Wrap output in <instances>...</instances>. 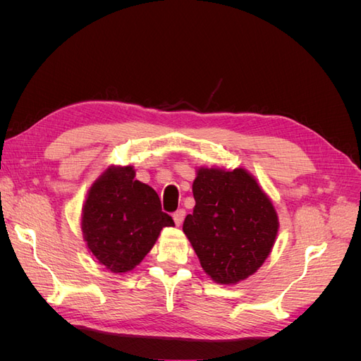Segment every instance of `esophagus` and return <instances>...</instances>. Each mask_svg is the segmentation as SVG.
Returning a JSON list of instances; mask_svg holds the SVG:
<instances>
[{
  "label": "esophagus",
  "instance_id": "34e87169",
  "mask_svg": "<svg viewBox=\"0 0 361 361\" xmlns=\"http://www.w3.org/2000/svg\"><path fill=\"white\" fill-rule=\"evenodd\" d=\"M183 218H185V211L183 209H178L176 212L173 214V220L176 223V226H180L183 223Z\"/></svg>",
  "mask_w": 361,
  "mask_h": 361
}]
</instances>
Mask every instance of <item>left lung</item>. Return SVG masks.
<instances>
[{
  "label": "left lung",
  "mask_w": 361,
  "mask_h": 361,
  "mask_svg": "<svg viewBox=\"0 0 361 361\" xmlns=\"http://www.w3.org/2000/svg\"><path fill=\"white\" fill-rule=\"evenodd\" d=\"M192 194L183 233L206 274L221 285L255 274L279 231L277 212L256 179L244 169H199Z\"/></svg>",
  "instance_id": "1"
}]
</instances>
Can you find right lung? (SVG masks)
<instances>
[{
    "instance_id": "add662e5",
    "label": "right lung",
    "mask_w": 361,
    "mask_h": 361,
    "mask_svg": "<svg viewBox=\"0 0 361 361\" xmlns=\"http://www.w3.org/2000/svg\"><path fill=\"white\" fill-rule=\"evenodd\" d=\"M134 178L133 166L110 167L92 185L82 207L87 247L111 272L135 268L162 228L174 226L157 191Z\"/></svg>"
}]
</instances>
